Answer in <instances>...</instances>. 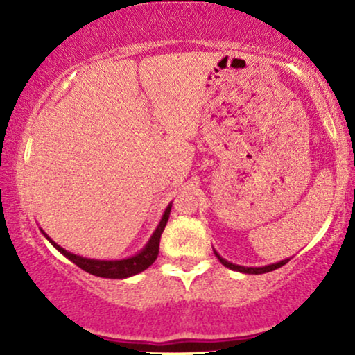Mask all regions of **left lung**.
Returning <instances> with one entry per match:
<instances>
[{"label":"left lung","instance_id":"obj_1","mask_svg":"<svg viewBox=\"0 0 355 355\" xmlns=\"http://www.w3.org/2000/svg\"><path fill=\"white\" fill-rule=\"evenodd\" d=\"M213 252H215L216 259L221 261V265H225L226 268L230 270H234V271H239V273H247V275H261V273H270V271H273L276 268H281V266L288 263V261L291 259H284L281 261H276V263H271V265H265V266H242V265H236V263H231V261H227L223 259V257L218 254V252L213 249Z\"/></svg>","mask_w":355,"mask_h":355}]
</instances>
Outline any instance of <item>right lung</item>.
<instances>
[{
    "label": "right lung",
    "mask_w": 355,
    "mask_h": 355,
    "mask_svg": "<svg viewBox=\"0 0 355 355\" xmlns=\"http://www.w3.org/2000/svg\"><path fill=\"white\" fill-rule=\"evenodd\" d=\"M173 202H169V205L164 208L162 220H159L158 226L155 227L153 234L150 236V239L147 241L142 249H140L137 254L125 257V259H118V260H98V259H87V257L82 255H76L72 252L62 249L61 245H58L55 241L51 239L50 236L46 234L45 231H42V234L46 237L48 242L55 247V249L69 259L72 263H76L79 268H82L87 273L94 275V276H100V278H110V279H124L129 278V276L139 275L142 273L144 270H147L150 265L157 260L158 257V250H159V237H162V232L166 226L168 218H169V211H171Z\"/></svg>",
    "instance_id": "obj_1"
}]
</instances>
